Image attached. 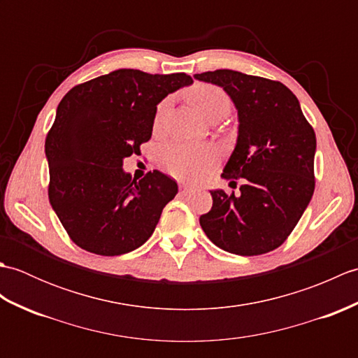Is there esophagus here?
Returning <instances> with one entry per match:
<instances>
[{
  "mask_svg": "<svg viewBox=\"0 0 358 358\" xmlns=\"http://www.w3.org/2000/svg\"><path fill=\"white\" fill-rule=\"evenodd\" d=\"M180 191L183 192V194H187V192L192 191V186H189L187 183H181V185H180Z\"/></svg>",
  "mask_w": 358,
  "mask_h": 358,
  "instance_id": "34e87169",
  "label": "esophagus"
}]
</instances>
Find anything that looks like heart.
Masks as SVG:
<instances>
[{
  "label": "heart",
  "mask_w": 358,
  "mask_h": 358,
  "mask_svg": "<svg viewBox=\"0 0 358 358\" xmlns=\"http://www.w3.org/2000/svg\"><path fill=\"white\" fill-rule=\"evenodd\" d=\"M189 103L196 112L206 120L217 115H226L229 112L231 101L224 90L214 85H195L187 92ZM166 104H159L155 129L159 127L163 120ZM217 150L208 144H185L171 143L163 148L159 154V163L172 177L180 180H200L206 177L212 167L217 163Z\"/></svg>",
  "instance_id": "b5f03b06"
}]
</instances>
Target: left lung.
<instances>
[{"mask_svg": "<svg viewBox=\"0 0 358 358\" xmlns=\"http://www.w3.org/2000/svg\"><path fill=\"white\" fill-rule=\"evenodd\" d=\"M194 78L223 87L235 104L237 144L222 177L245 181L238 195L210 191L212 208L200 217L201 229L226 252H269L283 245L313 199L314 129L296 96L280 81L231 69Z\"/></svg>", "mask_w": 358, "mask_h": 358, "instance_id": "obj_1", "label": "left lung"}]
</instances>
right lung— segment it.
Returning <instances> with one entry per match:
<instances>
[{
	"instance_id": "right-lung-1",
	"label": "right lung",
	"mask_w": 358,
	"mask_h": 358,
	"mask_svg": "<svg viewBox=\"0 0 358 358\" xmlns=\"http://www.w3.org/2000/svg\"><path fill=\"white\" fill-rule=\"evenodd\" d=\"M192 83L186 73L118 69L72 87L59 101L44 144L49 201L75 245L113 257L154 234L178 186L159 171L132 180L123 162L150 140L157 104Z\"/></svg>"
}]
</instances>
